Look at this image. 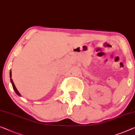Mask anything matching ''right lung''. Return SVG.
Instances as JSON below:
<instances>
[{
  "mask_svg": "<svg viewBox=\"0 0 135 135\" xmlns=\"http://www.w3.org/2000/svg\"><path fill=\"white\" fill-rule=\"evenodd\" d=\"M9 76H10V80H11V84H12V86H13V89H14V90H15V93L17 94V95H21V94H20V93H19L18 92V91H17V89H16V86H15V84H14V83H13V80H12V79H11V71H10V74H9Z\"/></svg>",
  "mask_w": 135,
  "mask_h": 135,
  "instance_id": "add662e5",
  "label": "right lung"
}]
</instances>
